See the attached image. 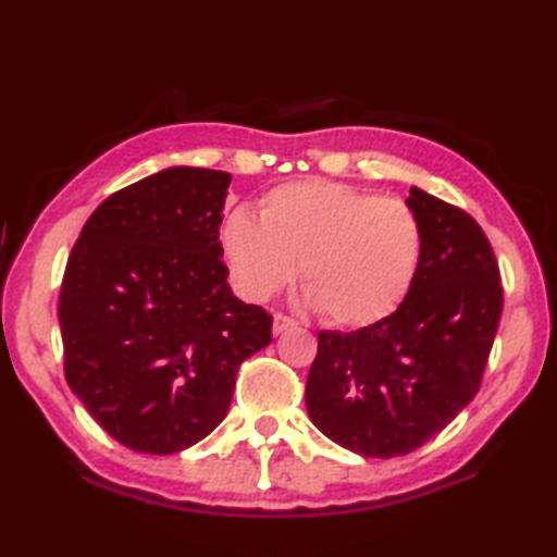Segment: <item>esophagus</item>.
Wrapping results in <instances>:
<instances>
[{"mask_svg": "<svg viewBox=\"0 0 557 557\" xmlns=\"http://www.w3.org/2000/svg\"><path fill=\"white\" fill-rule=\"evenodd\" d=\"M294 325H297V321H294V318H289V315H285V313H275V318H272V333H275V335L285 333V330H289Z\"/></svg>", "mask_w": 557, "mask_h": 557, "instance_id": "34e87169", "label": "esophagus"}]
</instances>
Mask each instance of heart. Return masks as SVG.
I'll return each instance as SVG.
<instances>
[{"instance_id": "1", "label": "heart", "mask_w": 557, "mask_h": 557, "mask_svg": "<svg viewBox=\"0 0 557 557\" xmlns=\"http://www.w3.org/2000/svg\"><path fill=\"white\" fill-rule=\"evenodd\" d=\"M220 246L246 299L275 297L299 270L306 301L327 323L359 327L405 301L421 265L423 232L401 200L304 180L265 194L260 220L234 208Z\"/></svg>"}]
</instances>
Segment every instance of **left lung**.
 Here are the masks:
<instances>
[{
	"label": "left lung",
	"instance_id": "8db88e82",
	"mask_svg": "<svg viewBox=\"0 0 557 557\" xmlns=\"http://www.w3.org/2000/svg\"><path fill=\"white\" fill-rule=\"evenodd\" d=\"M407 206L423 253L405 301L354 333L323 330L306 381L315 429L363 457L413 453L474 399L503 313L498 260L479 222L417 186Z\"/></svg>",
	"mask_w": 557,
	"mask_h": 557
}]
</instances>
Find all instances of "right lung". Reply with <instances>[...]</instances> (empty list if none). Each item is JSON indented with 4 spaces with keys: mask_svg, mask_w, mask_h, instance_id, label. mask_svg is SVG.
Here are the masks:
<instances>
[{
    "mask_svg": "<svg viewBox=\"0 0 557 557\" xmlns=\"http://www.w3.org/2000/svg\"><path fill=\"white\" fill-rule=\"evenodd\" d=\"M230 182L203 168L146 176L92 210L66 260V383L134 453L203 441L230 409L242 361L272 339V315L227 285L220 224Z\"/></svg>",
    "mask_w": 557,
    "mask_h": 557,
    "instance_id": "1",
    "label": "right lung"
}]
</instances>
